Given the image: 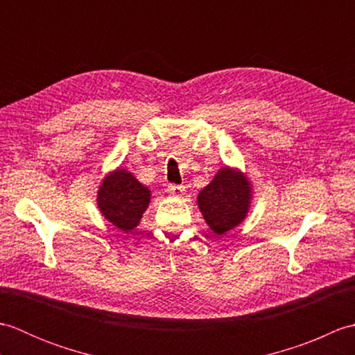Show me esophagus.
Segmentation results:
<instances>
[{
    "mask_svg": "<svg viewBox=\"0 0 355 355\" xmlns=\"http://www.w3.org/2000/svg\"><path fill=\"white\" fill-rule=\"evenodd\" d=\"M168 193L172 195V197H182V195L184 193V186L169 184L168 186Z\"/></svg>",
    "mask_w": 355,
    "mask_h": 355,
    "instance_id": "34e87169",
    "label": "esophagus"
}]
</instances>
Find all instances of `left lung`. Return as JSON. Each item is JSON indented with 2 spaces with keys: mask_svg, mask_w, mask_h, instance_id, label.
<instances>
[{
  "mask_svg": "<svg viewBox=\"0 0 355 355\" xmlns=\"http://www.w3.org/2000/svg\"><path fill=\"white\" fill-rule=\"evenodd\" d=\"M252 200V184L243 172L221 168L198 193V207L215 235L236 227L244 221Z\"/></svg>",
  "mask_w": 355,
  "mask_h": 355,
  "instance_id": "left-lung-1",
  "label": "left lung"
}]
</instances>
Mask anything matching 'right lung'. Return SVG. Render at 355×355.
I'll return each instance as SVG.
<instances>
[{"label": "right lung", "instance_id": "1", "mask_svg": "<svg viewBox=\"0 0 355 355\" xmlns=\"http://www.w3.org/2000/svg\"><path fill=\"white\" fill-rule=\"evenodd\" d=\"M149 200L150 191L125 169L108 173L97 192L101 214L123 232L137 227Z\"/></svg>", "mask_w": 355, "mask_h": 355}]
</instances>
